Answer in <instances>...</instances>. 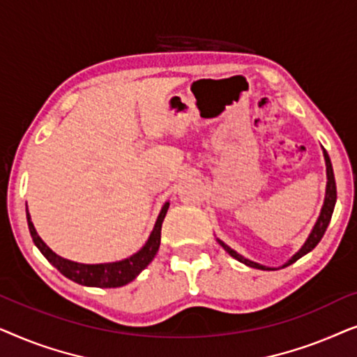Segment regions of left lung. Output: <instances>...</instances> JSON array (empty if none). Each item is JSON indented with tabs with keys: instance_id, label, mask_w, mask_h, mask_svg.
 Returning a JSON list of instances; mask_svg holds the SVG:
<instances>
[{
	"instance_id": "8db88e82",
	"label": "left lung",
	"mask_w": 357,
	"mask_h": 357,
	"mask_svg": "<svg viewBox=\"0 0 357 357\" xmlns=\"http://www.w3.org/2000/svg\"><path fill=\"white\" fill-rule=\"evenodd\" d=\"M324 155H325V164H326V180H328V182H326L325 202H324V206H321L320 216H319V219H317V222H315L314 229H312L309 238H307L305 243H304V245H302L301 250L297 252L296 255L292 257L291 260L286 263V265H282V268L287 266V265H292V263L299 260L301 257H304L305 253H309L310 250H314V248L317 247V243H319V242L321 241V237H324L326 227H328V224H330L331 214H333L335 203H336V183H335L333 167H331V160H330L328 154H326L325 149H324ZM218 242H219V245H221V247L224 248V250H226V252L229 253V255L234 257V258H236V260H238L241 263H243V265H247V266H250V268H257V270H266V271L275 270V268L263 266V265H260V263H255V261L248 260V258H245V257H242L241 253H237L236 250H232L231 247L226 245V243H224L222 241H219V238H218Z\"/></svg>"
}]
</instances>
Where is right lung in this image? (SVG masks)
<instances>
[{
	"mask_svg": "<svg viewBox=\"0 0 357 357\" xmlns=\"http://www.w3.org/2000/svg\"><path fill=\"white\" fill-rule=\"evenodd\" d=\"M169 203H165L162 209H160L158 221L151 232L148 242L144 243V247L139 252H136L135 255L130 258H125L121 261L114 263H100V265H84V263H76L66 258H61L52 250L50 247H47V243L38 237V234L33 227L31 221V214L27 211V224L29 231H31L32 241L36 243L38 250L42 252V255L61 273L63 276L70 278L71 281L77 282L82 286H91V287H120L128 284L144 270L146 266L153 261L155 253L159 250L160 245V229H162V221L167 214Z\"/></svg>",
	"mask_w": 357,
	"mask_h": 357,
	"instance_id": "obj_1",
	"label": "right lung"
}]
</instances>
